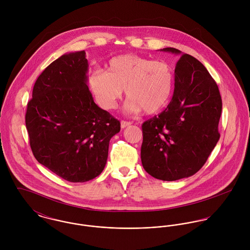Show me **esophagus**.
I'll list each match as a JSON object with an SVG mask.
<instances>
[{"label":"esophagus","mask_w":250,"mask_h":250,"mask_svg":"<svg viewBox=\"0 0 250 250\" xmlns=\"http://www.w3.org/2000/svg\"><path fill=\"white\" fill-rule=\"evenodd\" d=\"M132 123L130 122V121H124V120H122L121 121V128L122 129H124V128H126L127 126H130Z\"/></svg>","instance_id":"esophagus-1"}]
</instances>
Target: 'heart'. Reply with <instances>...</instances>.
Returning a JSON list of instances; mask_svg holds the SVG:
<instances>
[{
	"label": "heart",
	"instance_id": "obj_1",
	"mask_svg": "<svg viewBox=\"0 0 250 250\" xmlns=\"http://www.w3.org/2000/svg\"><path fill=\"white\" fill-rule=\"evenodd\" d=\"M87 84L96 103L104 109L116 107L125 89L128 110L156 114L172 98L175 73L167 62L125 54L110 59L106 71L91 72Z\"/></svg>",
	"mask_w": 250,
	"mask_h": 250
}]
</instances>
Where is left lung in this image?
Instances as JSON below:
<instances>
[{
  "mask_svg": "<svg viewBox=\"0 0 250 250\" xmlns=\"http://www.w3.org/2000/svg\"><path fill=\"white\" fill-rule=\"evenodd\" d=\"M161 51L180 55L174 92L164 111L143 123L141 158L154 178L176 181L206 163L220 137L222 102L216 83L198 60L171 47Z\"/></svg>",
  "mask_w": 250,
  "mask_h": 250,
  "instance_id": "8db88e82",
  "label": "left lung"
}]
</instances>
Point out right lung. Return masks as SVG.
Wrapping results in <instances>:
<instances>
[{
    "mask_svg": "<svg viewBox=\"0 0 250 250\" xmlns=\"http://www.w3.org/2000/svg\"><path fill=\"white\" fill-rule=\"evenodd\" d=\"M87 68L84 51L53 62L37 78L25 117L37 162L73 183L101 174L120 131V122L94 103Z\"/></svg>",
    "mask_w": 250,
    "mask_h": 250,
    "instance_id": "1",
    "label": "right lung"
}]
</instances>
